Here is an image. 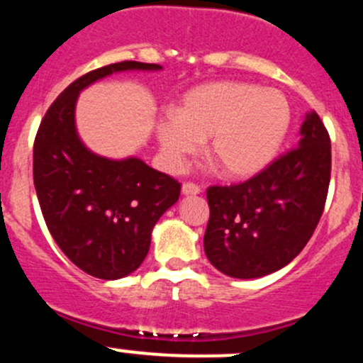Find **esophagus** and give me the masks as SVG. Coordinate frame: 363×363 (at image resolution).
<instances>
[{
	"mask_svg": "<svg viewBox=\"0 0 363 363\" xmlns=\"http://www.w3.org/2000/svg\"><path fill=\"white\" fill-rule=\"evenodd\" d=\"M201 193V188L198 184H194V182H184L182 184V194H200Z\"/></svg>",
	"mask_w": 363,
	"mask_h": 363,
	"instance_id": "obj_1",
	"label": "esophagus"
}]
</instances>
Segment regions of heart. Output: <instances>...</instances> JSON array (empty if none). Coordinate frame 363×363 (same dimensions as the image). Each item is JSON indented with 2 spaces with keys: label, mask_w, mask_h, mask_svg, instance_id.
Here are the masks:
<instances>
[{
  "label": "heart",
  "mask_w": 363,
  "mask_h": 363,
  "mask_svg": "<svg viewBox=\"0 0 363 363\" xmlns=\"http://www.w3.org/2000/svg\"><path fill=\"white\" fill-rule=\"evenodd\" d=\"M291 122L288 99L276 89L246 82H212L186 94L181 110L158 117L157 138L170 170H182L210 138V155L230 177L265 169Z\"/></svg>",
  "instance_id": "heart-1"
}]
</instances>
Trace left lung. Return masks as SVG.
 Listing matches in <instances>:
<instances>
[{"label": "left lung", "mask_w": 363, "mask_h": 363, "mask_svg": "<svg viewBox=\"0 0 363 363\" xmlns=\"http://www.w3.org/2000/svg\"><path fill=\"white\" fill-rule=\"evenodd\" d=\"M330 181V139L315 111L300 141L260 174L234 186H210L203 246L215 269L255 279L288 265L312 238Z\"/></svg>", "instance_id": "left-lung-1"}]
</instances>
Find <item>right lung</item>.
<instances>
[{"mask_svg":"<svg viewBox=\"0 0 363 363\" xmlns=\"http://www.w3.org/2000/svg\"><path fill=\"white\" fill-rule=\"evenodd\" d=\"M157 63L121 62L79 77L43 117L34 141V186L51 236L89 276L121 279L143 264L151 230L181 194L170 175L136 157L110 160L84 146L75 129L79 93L123 70H160Z\"/></svg>","mask_w":363,"mask_h":363,"instance_id":"add662e5","label":"right lung"}]
</instances>
